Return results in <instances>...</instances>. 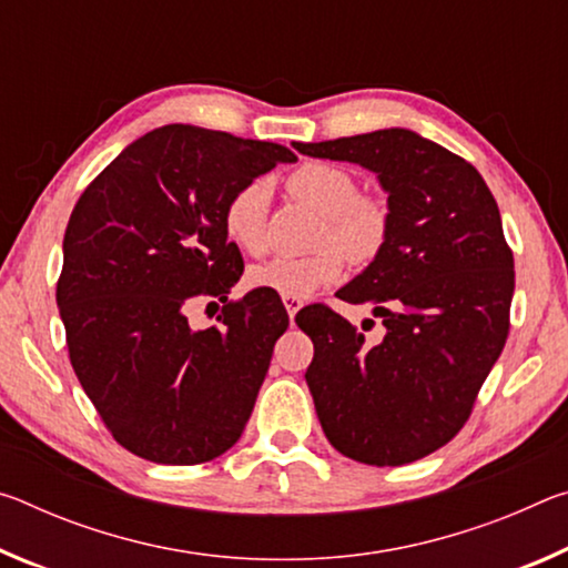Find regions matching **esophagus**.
I'll return each instance as SVG.
<instances>
[{
  "label": "esophagus",
  "instance_id": "esophagus-1",
  "mask_svg": "<svg viewBox=\"0 0 568 568\" xmlns=\"http://www.w3.org/2000/svg\"><path fill=\"white\" fill-rule=\"evenodd\" d=\"M283 305H285V311H287V315H291V321L295 318V313L301 311L303 307V301L301 297H291V295H283Z\"/></svg>",
  "mask_w": 568,
  "mask_h": 568
}]
</instances>
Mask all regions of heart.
Wrapping results in <instances>:
<instances>
[{
    "mask_svg": "<svg viewBox=\"0 0 568 568\" xmlns=\"http://www.w3.org/2000/svg\"><path fill=\"white\" fill-rule=\"evenodd\" d=\"M287 190L323 215L318 243L335 240L353 261H368L378 253L388 233V215L376 200L358 195V182L348 170L328 162H307L287 178ZM265 210L267 187L261 180L240 187L225 207L223 225L227 237L250 255H261L265 250ZM339 248L323 245L303 257L275 255L250 267L247 283L277 295L307 297L343 275L345 255Z\"/></svg>",
    "mask_w": 568,
    "mask_h": 568,
    "instance_id": "1",
    "label": "heart"
}]
</instances>
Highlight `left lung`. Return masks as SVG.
<instances>
[{
	"label": "left lung",
	"instance_id": "1",
	"mask_svg": "<svg viewBox=\"0 0 568 568\" xmlns=\"http://www.w3.org/2000/svg\"><path fill=\"white\" fill-rule=\"evenodd\" d=\"M293 148L376 172L388 195L386 240L338 291L373 307L383 341L325 305L295 323L313 341L305 381L333 448L368 466L410 464L464 428L504 351L514 255L501 213L474 165L413 130Z\"/></svg>",
	"mask_w": 568,
	"mask_h": 568
}]
</instances>
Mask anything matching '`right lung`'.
<instances>
[{"label":"right lung","mask_w":568,"mask_h":568,"mask_svg":"<svg viewBox=\"0 0 568 568\" xmlns=\"http://www.w3.org/2000/svg\"><path fill=\"white\" fill-rule=\"evenodd\" d=\"M283 145L165 124L124 148L67 223L57 283L72 368L120 446L152 464L195 466L235 444L253 413L287 313L271 291L227 293L243 257L223 225L230 197ZM223 300L220 326L186 323Z\"/></svg>","instance_id":"right-lung-1"}]
</instances>
